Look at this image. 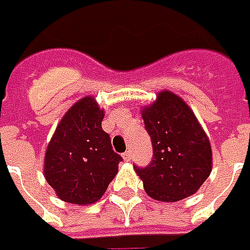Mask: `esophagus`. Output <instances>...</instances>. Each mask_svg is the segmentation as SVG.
Instances as JSON below:
<instances>
[{"instance_id":"obj_1","label":"esophagus","mask_w":250,"mask_h":250,"mask_svg":"<svg viewBox=\"0 0 250 250\" xmlns=\"http://www.w3.org/2000/svg\"><path fill=\"white\" fill-rule=\"evenodd\" d=\"M123 159H125V162H130V160H131V151H125V153H123Z\"/></svg>"}]
</instances>
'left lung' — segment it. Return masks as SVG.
<instances>
[{"label": "left lung", "mask_w": 250, "mask_h": 250, "mask_svg": "<svg viewBox=\"0 0 250 250\" xmlns=\"http://www.w3.org/2000/svg\"><path fill=\"white\" fill-rule=\"evenodd\" d=\"M142 119L153 156L145 167L134 166L151 198L177 202L195 194L211 171L209 138L194 112L170 91L159 92Z\"/></svg>", "instance_id": "1"}]
</instances>
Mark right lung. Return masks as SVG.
I'll return each instance as SVG.
<instances>
[{"label": "right lung", "instance_id": "right-lung-1", "mask_svg": "<svg viewBox=\"0 0 250 250\" xmlns=\"http://www.w3.org/2000/svg\"><path fill=\"white\" fill-rule=\"evenodd\" d=\"M104 110L80 99L58 125L45 153V180L65 202L90 205L105 194L123 158L102 130Z\"/></svg>", "mask_w": 250, "mask_h": 250}]
</instances>
